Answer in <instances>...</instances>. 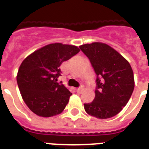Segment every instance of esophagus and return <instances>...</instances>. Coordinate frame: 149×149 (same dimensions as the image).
<instances>
[{
    "instance_id": "obj_1",
    "label": "esophagus",
    "mask_w": 149,
    "mask_h": 149,
    "mask_svg": "<svg viewBox=\"0 0 149 149\" xmlns=\"http://www.w3.org/2000/svg\"><path fill=\"white\" fill-rule=\"evenodd\" d=\"M83 91H84V87H83V86H81V87H79V88L77 89V92L78 93H81Z\"/></svg>"
}]
</instances>
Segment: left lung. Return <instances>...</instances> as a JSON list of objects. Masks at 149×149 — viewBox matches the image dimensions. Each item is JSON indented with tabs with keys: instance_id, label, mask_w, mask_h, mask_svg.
<instances>
[{
	"instance_id": "1",
	"label": "left lung",
	"mask_w": 149,
	"mask_h": 149,
	"mask_svg": "<svg viewBox=\"0 0 149 149\" xmlns=\"http://www.w3.org/2000/svg\"><path fill=\"white\" fill-rule=\"evenodd\" d=\"M88 57L96 79L95 98L84 104L88 114L107 119L118 114L127 104L134 88V73L129 63L113 48L101 42L79 46Z\"/></svg>"
}]
</instances>
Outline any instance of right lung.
<instances>
[{"label": "right lung", "mask_w": 149, "mask_h": 149, "mask_svg": "<svg viewBox=\"0 0 149 149\" xmlns=\"http://www.w3.org/2000/svg\"><path fill=\"white\" fill-rule=\"evenodd\" d=\"M79 52L75 45L54 43L24 58L17 72V82L24 103L33 113L49 118L63 112L72 93L57 83L60 65Z\"/></svg>", "instance_id": "obj_1"}]
</instances>
